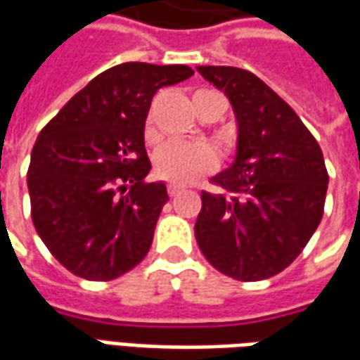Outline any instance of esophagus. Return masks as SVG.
I'll return each instance as SVG.
<instances>
[{
	"mask_svg": "<svg viewBox=\"0 0 360 360\" xmlns=\"http://www.w3.org/2000/svg\"><path fill=\"white\" fill-rule=\"evenodd\" d=\"M181 191H183V188H181L179 185H173V183L172 185H167V195L172 196V198H175V196L179 195Z\"/></svg>",
	"mask_w": 360,
	"mask_h": 360,
	"instance_id": "esophagus-1",
	"label": "esophagus"
}]
</instances>
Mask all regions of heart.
Segmentation results:
<instances>
[{"instance_id":"heart-1","label":"heart","mask_w":360,"mask_h":360,"mask_svg":"<svg viewBox=\"0 0 360 360\" xmlns=\"http://www.w3.org/2000/svg\"><path fill=\"white\" fill-rule=\"evenodd\" d=\"M210 96H219L218 92L212 90H196L193 96V105H196L210 98ZM198 113V111H196ZM146 136L154 139V131L150 121L146 123ZM218 164L216 150L206 142H167L154 154V167L160 177L165 181H172L177 185H188L195 179H198L204 173L212 172Z\"/></svg>"}]
</instances>
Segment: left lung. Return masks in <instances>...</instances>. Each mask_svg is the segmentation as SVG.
Masks as SVG:
<instances>
[{
    "mask_svg": "<svg viewBox=\"0 0 360 360\" xmlns=\"http://www.w3.org/2000/svg\"><path fill=\"white\" fill-rule=\"evenodd\" d=\"M224 90L237 119V156L202 191L195 237L216 270L239 281L283 271L307 247L324 214L328 172L316 139L291 105L257 75L196 67Z\"/></svg>",
    "mask_w": 360,
    "mask_h": 360,
    "instance_id": "8db88e82",
    "label": "left lung"
}]
</instances>
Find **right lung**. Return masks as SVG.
I'll return each instance as SVG.
<instances>
[{"instance_id":"add662e5","label":"right lung","mask_w":360,"mask_h":360,"mask_svg":"<svg viewBox=\"0 0 360 360\" xmlns=\"http://www.w3.org/2000/svg\"><path fill=\"white\" fill-rule=\"evenodd\" d=\"M187 65L121 63L103 71L44 127L30 156V214L61 266L90 281L123 276L148 255L169 200L146 183L144 121L162 86L185 81Z\"/></svg>"}]
</instances>
